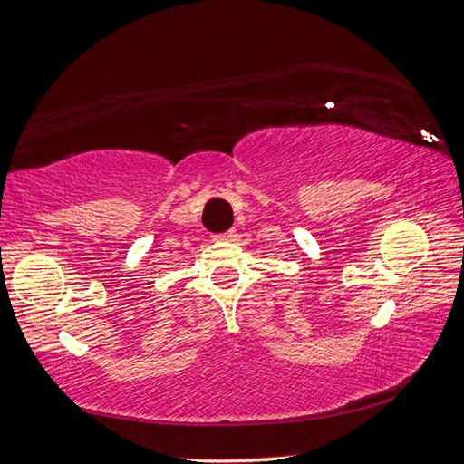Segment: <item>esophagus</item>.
I'll use <instances>...</instances> for the list:
<instances>
[{
	"mask_svg": "<svg viewBox=\"0 0 464 464\" xmlns=\"http://www.w3.org/2000/svg\"><path fill=\"white\" fill-rule=\"evenodd\" d=\"M237 237V233L235 231H225V233H221V235H216V239H223V241H233Z\"/></svg>",
	"mask_w": 464,
	"mask_h": 464,
	"instance_id": "34e87169",
	"label": "esophagus"
}]
</instances>
